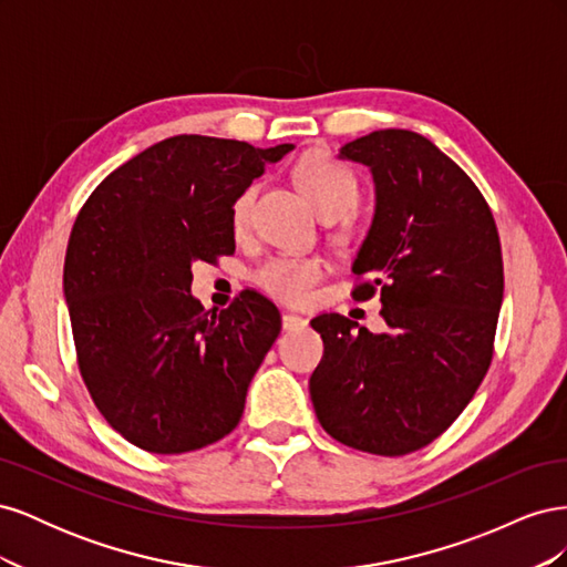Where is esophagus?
I'll return each instance as SVG.
<instances>
[{"instance_id": "obj_1", "label": "esophagus", "mask_w": 567, "mask_h": 567, "mask_svg": "<svg viewBox=\"0 0 567 567\" xmlns=\"http://www.w3.org/2000/svg\"><path fill=\"white\" fill-rule=\"evenodd\" d=\"M281 326H284V331H298V329H305L307 319H302L298 315H284Z\"/></svg>"}]
</instances>
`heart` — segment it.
I'll list each match as a JSON object with an SVG mask.
<instances>
[{
	"label": "heart",
	"instance_id": "heart-1",
	"mask_svg": "<svg viewBox=\"0 0 567 567\" xmlns=\"http://www.w3.org/2000/svg\"><path fill=\"white\" fill-rule=\"evenodd\" d=\"M296 179L305 196L312 200L323 219L348 215L359 200V184L348 167L338 165L323 153H310L296 167ZM257 186L250 184L236 196L231 205V227L241 234L250 227ZM323 277L319 257H271L255 271V281L269 296L286 302H302L310 298L312 286Z\"/></svg>",
	"mask_w": 567,
	"mask_h": 567
}]
</instances>
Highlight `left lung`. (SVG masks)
<instances>
[{"label": "left lung", "mask_w": 567, "mask_h": 567, "mask_svg": "<svg viewBox=\"0 0 567 567\" xmlns=\"http://www.w3.org/2000/svg\"><path fill=\"white\" fill-rule=\"evenodd\" d=\"M338 158L373 177V219L352 262L369 281L352 296L379 288L388 329L312 319L323 357L310 398L338 442L402 456L447 431L489 369L504 300L499 231L471 177L416 132H371Z\"/></svg>", "instance_id": "obj_1"}]
</instances>
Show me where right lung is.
Listing matches in <instances>:
<instances>
[{
  "instance_id": "add662e5",
  "label": "right lung",
  "mask_w": 567,
  "mask_h": 567,
  "mask_svg": "<svg viewBox=\"0 0 567 567\" xmlns=\"http://www.w3.org/2000/svg\"><path fill=\"white\" fill-rule=\"evenodd\" d=\"M293 148L177 134L82 205L63 265L78 364L101 414L140 450L194 452L241 421L281 315L255 290L205 310L192 267L234 252L236 196Z\"/></svg>"
}]
</instances>
